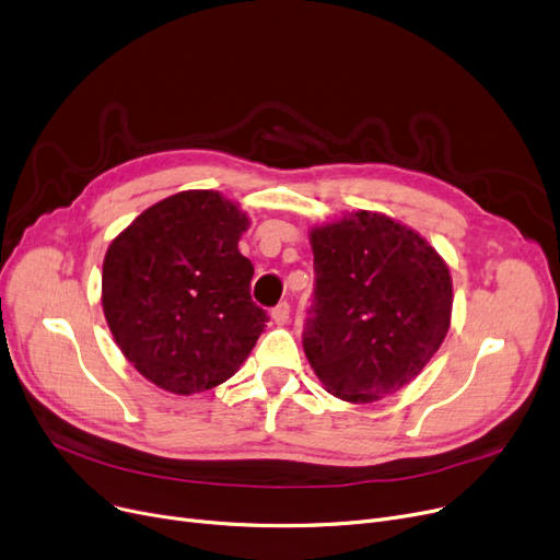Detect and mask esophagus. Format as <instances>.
<instances>
[{
  "mask_svg": "<svg viewBox=\"0 0 560 560\" xmlns=\"http://www.w3.org/2000/svg\"><path fill=\"white\" fill-rule=\"evenodd\" d=\"M290 317V304L288 302H279L275 308H272V319L277 322V325H285Z\"/></svg>",
  "mask_w": 560,
  "mask_h": 560,
  "instance_id": "obj_1",
  "label": "esophagus"
}]
</instances>
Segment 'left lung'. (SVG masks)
<instances>
[{"instance_id": "1", "label": "left lung", "mask_w": 560, "mask_h": 560, "mask_svg": "<svg viewBox=\"0 0 560 560\" xmlns=\"http://www.w3.org/2000/svg\"><path fill=\"white\" fill-rule=\"evenodd\" d=\"M311 245L302 342L317 378L354 404L401 390L450 331L447 262L413 229L370 211L313 229Z\"/></svg>"}]
</instances>
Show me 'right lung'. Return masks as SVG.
Wrapping results in <instances>:
<instances>
[{"mask_svg": "<svg viewBox=\"0 0 560 560\" xmlns=\"http://www.w3.org/2000/svg\"><path fill=\"white\" fill-rule=\"evenodd\" d=\"M238 206L213 190L172 195L110 243L102 304L129 363L174 395L211 390L241 368L268 322L238 252Z\"/></svg>", "mask_w": 560, "mask_h": 560, "instance_id": "1", "label": "right lung"}]
</instances>
